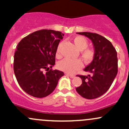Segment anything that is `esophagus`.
Listing matches in <instances>:
<instances>
[{
    "label": "esophagus",
    "instance_id": "1",
    "mask_svg": "<svg viewBox=\"0 0 129 129\" xmlns=\"http://www.w3.org/2000/svg\"><path fill=\"white\" fill-rule=\"evenodd\" d=\"M66 75H68V76H69V77H70V78H74V77H75V75H73V74H66Z\"/></svg>",
    "mask_w": 129,
    "mask_h": 129
}]
</instances>
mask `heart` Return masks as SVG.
<instances>
[{
    "label": "heart",
    "instance_id": "b5f03b06",
    "mask_svg": "<svg viewBox=\"0 0 129 129\" xmlns=\"http://www.w3.org/2000/svg\"><path fill=\"white\" fill-rule=\"evenodd\" d=\"M74 42L75 46L82 51V56L86 63H89L93 60L95 55V51L94 49L88 47V41L85 37L82 36H77L74 38ZM60 45H59L57 49V55H60ZM57 67L62 71L67 73H74L79 70L83 67V62L81 59H63L58 63Z\"/></svg>",
    "mask_w": 129,
    "mask_h": 129
}]
</instances>
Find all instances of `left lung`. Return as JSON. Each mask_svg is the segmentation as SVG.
Returning <instances> with one entry per match:
<instances>
[{
  "instance_id": "obj_1",
  "label": "left lung",
  "mask_w": 129,
  "mask_h": 129,
  "mask_svg": "<svg viewBox=\"0 0 129 129\" xmlns=\"http://www.w3.org/2000/svg\"><path fill=\"white\" fill-rule=\"evenodd\" d=\"M90 39L94 45L95 55L84 69L91 75H78L82 83L76 88L83 98L92 100L104 94L112 85L118 71L117 51L111 43L101 35L89 32L77 33Z\"/></svg>"
}]
</instances>
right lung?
Listing matches in <instances>:
<instances>
[{
	"label": "right lung",
	"instance_id": "right-lung-1",
	"mask_svg": "<svg viewBox=\"0 0 129 129\" xmlns=\"http://www.w3.org/2000/svg\"><path fill=\"white\" fill-rule=\"evenodd\" d=\"M63 34L41 29L23 38L14 54L13 70L20 87L29 95L44 98L55 89L63 72L52 70Z\"/></svg>",
	"mask_w": 129,
	"mask_h": 129
}]
</instances>
